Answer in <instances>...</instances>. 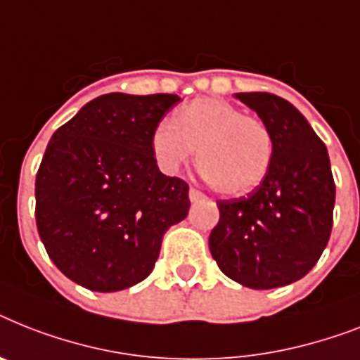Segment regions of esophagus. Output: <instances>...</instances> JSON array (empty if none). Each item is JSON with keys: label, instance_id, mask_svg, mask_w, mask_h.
<instances>
[{"label": "esophagus", "instance_id": "34e87169", "mask_svg": "<svg viewBox=\"0 0 360 360\" xmlns=\"http://www.w3.org/2000/svg\"><path fill=\"white\" fill-rule=\"evenodd\" d=\"M188 198H190V201H192V203H198V201L205 200V194H201L200 190L190 188L188 190Z\"/></svg>", "mask_w": 360, "mask_h": 360}]
</instances>
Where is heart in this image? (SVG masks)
Returning a JSON list of instances; mask_svg holds the SVG:
<instances>
[{
	"instance_id": "heart-1",
	"label": "heart",
	"mask_w": 360,
	"mask_h": 360,
	"mask_svg": "<svg viewBox=\"0 0 360 360\" xmlns=\"http://www.w3.org/2000/svg\"><path fill=\"white\" fill-rule=\"evenodd\" d=\"M198 150V170L221 194H248L261 185L274 160V139L261 118L246 116L224 99H195L172 122L155 127L151 151L175 174Z\"/></svg>"
}]
</instances>
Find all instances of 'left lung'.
Segmentation results:
<instances>
[{
    "label": "left lung",
    "mask_w": 360,
    "mask_h": 360,
    "mask_svg": "<svg viewBox=\"0 0 360 360\" xmlns=\"http://www.w3.org/2000/svg\"><path fill=\"white\" fill-rule=\"evenodd\" d=\"M274 139L264 181L246 198L218 201L220 221L210 255L229 279L268 290L305 277L326 250L333 227L335 181L329 153L300 110L266 92H238Z\"/></svg>",
    "instance_id": "left-lung-1"
}]
</instances>
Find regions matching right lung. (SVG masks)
<instances>
[{
    "mask_svg": "<svg viewBox=\"0 0 360 360\" xmlns=\"http://www.w3.org/2000/svg\"><path fill=\"white\" fill-rule=\"evenodd\" d=\"M179 101L110 92L49 140L34 183L38 235L77 285L118 292L144 281L165 233L188 214V185L166 177L151 151L155 127Z\"/></svg>",
    "mask_w": 360,
    "mask_h": 360,
    "instance_id": "1",
    "label": "right lung"
}]
</instances>
